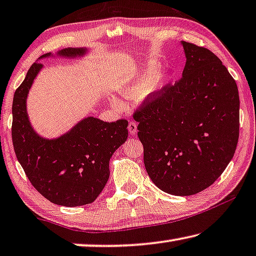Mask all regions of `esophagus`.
I'll list each match as a JSON object with an SVG mask.
<instances>
[{
    "mask_svg": "<svg viewBox=\"0 0 256 256\" xmlns=\"http://www.w3.org/2000/svg\"><path fill=\"white\" fill-rule=\"evenodd\" d=\"M128 130L129 134L132 136H135L137 134V124L135 121H129V124H128Z\"/></svg>",
    "mask_w": 256,
    "mask_h": 256,
    "instance_id": "obj_1",
    "label": "esophagus"
}]
</instances>
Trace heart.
<instances>
[{"instance_id":"heart-1","label":"heart","mask_w":256,"mask_h":256,"mask_svg":"<svg viewBox=\"0 0 256 256\" xmlns=\"http://www.w3.org/2000/svg\"><path fill=\"white\" fill-rule=\"evenodd\" d=\"M164 81V76L159 74V65L156 62H150L124 84L122 94L128 98L138 97L144 92L145 95H148L162 87Z\"/></svg>"}]
</instances>
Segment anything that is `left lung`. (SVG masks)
Returning <instances> with one entry per match:
<instances>
[{
  "label": "left lung",
  "instance_id": "8db88e82",
  "mask_svg": "<svg viewBox=\"0 0 256 256\" xmlns=\"http://www.w3.org/2000/svg\"><path fill=\"white\" fill-rule=\"evenodd\" d=\"M182 78L148 98L134 116L152 182L174 196L210 186L232 159L239 137V94L234 78L206 48L180 42Z\"/></svg>",
  "mask_w": 256,
  "mask_h": 256
}]
</instances>
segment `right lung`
<instances>
[{"label": "right lung", "instance_id": "obj_1", "mask_svg": "<svg viewBox=\"0 0 256 256\" xmlns=\"http://www.w3.org/2000/svg\"><path fill=\"white\" fill-rule=\"evenodd\" d=\"M88 51V48H65L54 54H42L16 90L12 103V143L19 164L44 198L66 207L92 204L103 191L110 178V159L127 140L128 121L105 122L87 116L56 138H46L30 124L27 97L43 68L38 60L80 58Z\"/></svg>", "mask_w": 256, "mask_h": 256}]
</instances>
